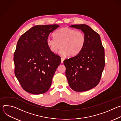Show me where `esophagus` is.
Masks as SVG:
<instances>
[{
    "mask_svg": "<svg viewBox=\"0 0 121 121\" xmlns=\"http://www.w3.org/2000/svg\"><path fill=\"white\" fill-rule=\"evenodd\" d=\"M64 60H65V59H64V58L61 57V63H63V62H64Z\"/></svg>",
    "mask_w": 121,
    "mask_h": 121,
    "instance_id": "obj_1",
    "label": "esophagus"
}]
</instances>
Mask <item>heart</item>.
I'll use <instances>...</instances> for the list:
<instances>
[{
    "mask_svg": "<svg viewBox=\"0 0 121 121\" xmlns=\"http://www.w3.org/2000/svg\"><path fill=\"white\" fill-rule=\"evenodd\" d=\"M85 43L86 36L83 31L67 27L56 30L54 33V37H49L46 39L47 45L52 52L56 53L61 47L60 54L70 56L78 55Z\"/></svg>",
    "mask_w": 121,
    "mask_h": 121,
    "instance_id": "heart-1",
    "label": "heart"
}]
</instances>
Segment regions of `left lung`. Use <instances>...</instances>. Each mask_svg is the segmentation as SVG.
<instances>
[{"mask_svg":"<svg viewBox=\"0 0 121 121\" xmlns=\"http://www.w3.org/2000/svg\"><path fill=\"white\" fill-rule=\"evenodd\" d=\"M81 30L86 43L80 52L64 60L65 75L70 87L74 91H88L99 82L105 66L104 49L99 34L86 24L70 26Z\"/></svg>","mask_w":121,"mask_h":121,"instance_id":"obj_1","label":"left lung"}]
</instances>
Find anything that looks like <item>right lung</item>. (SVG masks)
I'll return each instance as SVG.
<instances>
[{
  "instance_id": "add662e5",
  "label": "right lung",
  "mask_w": 121,
  "mask_h": 121,
  "mask_svg": "<svg viewBox=\"0 0 121 121\" xmlns=\"http://www.w3.org/2000/svg\"><path fill=\"white\" fill-rule=\"evenodd\" d=\"M57 24L32 27L20 37L14 54L15 75L23 89L31 94L46 92L61 63V58L46 43L49 34Z\"/></svg>"
}]
</instances>
